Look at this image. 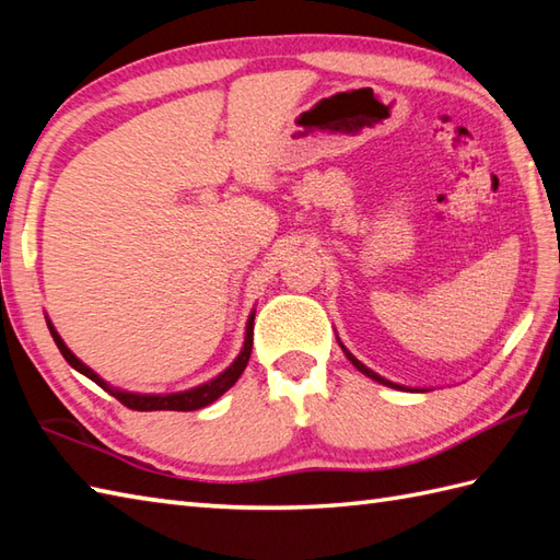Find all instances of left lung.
<instances>
[{
    "mask_svg": "<svg viewBox=\"0 0 560 560\" xmlns=\"http://www.w3.org/2000/svg\"><path fill=\"white\" fill-rule=\"evenodd\" d=\"M341 349H343V343H341ZM343 353H347V359H349V361H351V363H353L355 368H359V371H361L363 375H368V377H373V380H377V383H380V385H387V387H395V389H404L401 385H395V383H389V380H385V377H380L377 373H373V371H371V368H365V365H363V363H361L359 359H353V355H351V353H349L347 349H343Z\"/></svg>",
    "mask_w": 560,
    "mask_h": 560,
    "instance_id": "obj_1",
    "label": "left lung"
}]
</instances>
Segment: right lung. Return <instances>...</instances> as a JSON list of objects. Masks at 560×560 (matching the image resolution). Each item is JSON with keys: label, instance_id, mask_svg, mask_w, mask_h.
Segmentation results:
<instances>
[{"label": "right lung", "instance_id": "right-lung-1", "mask_svg": "<svg viewBox=\"0 0 560 560\" xmlns=\"http://www.w3.org/2000/svg\"><path fill=\"white\" fill-rule=\"evenodd\" d=\"M47 327H50V335H52V339H55V343H57L59 353L65 355V361H67L71 368H77L79 373L91 377L93 383L101 385L105 392H110V395H113L115 399H120L127 409H135V411H195V409L207 407V404H211V401H217V399L223 395V392L231 389V387L235 385V380L243 375L245 365H247V361H249V353H253L255 315H249V319H247V331H245L243 351H241V355H237V359L233 361V365L225 368V371H223L219 377L209 380V383L199 385V387H195V389H187V392H175V395H132V392H122V389L110 387L108 383H103V380H101L96 373H93L89 365H83V363L77 359V355L67 349V343L62 341V337L57 335L55 327H52L50 323H47Z\"/></svg>", "mask_w": 560, "mask_h": 560}]
</instances>
